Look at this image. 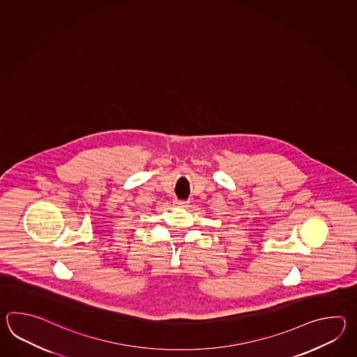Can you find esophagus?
<instances>
[{
	"mask_svg": "<svg viewBox=\"0 0 357 357\" xmlns=\"http://www.w3.org/2000/svg\"><path fill=\"white\" fill-rule=\"evenodd\" d=\"M175 205L176 206H178V208H186V206H188V202H183V200H176Z\"/></svg>",
	"mask_w": 357,
	"mask_h": 357,
	"instance_id": "34e87169",
	"label": "esophagus"
}]
</instances>
